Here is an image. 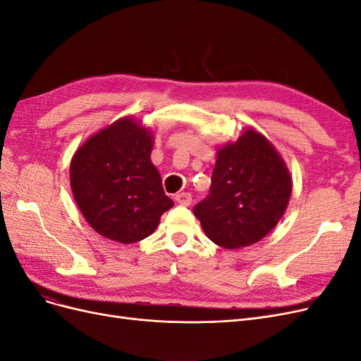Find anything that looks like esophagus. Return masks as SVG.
Wrapping results in <instances>:
<instances>
[{
  "label": "esophagus",
  "mask_w": 361,
  "mask_h": 361,
  "mask_svg": "<svg viewBox=\"0 0 361 361\" xmlns=\"http://www.w3.org/2000/svg\"><path fill=\"white\" fill-rule=\"evenodd\" d=\"M176 201H177L180 205L189 207V205L192 204V195H190V193H188V192L178 193V195H176Z\"/></svg>",
  "instance_id": "1"
}]
</instances>
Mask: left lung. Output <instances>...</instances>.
I'll list each match as a JSON object with an SVG mask.
<instances>
[{
  "label": "left lung",
  "mask_w": 361,
  "mask_h": 361,
  "mask_svg": "<svg viewBox=\"0 0 361 361\" xmlns=\"http://www.w3.org/2000/svg\"><path fill=\"white\" fill-rule=\"evenodd\" d=\"M291 195L284 160L262 133L248 129L217 153L207 197L193 208L207 236L223 248H241L268 235Z\"/></svg>",
  "instance_id": "1"
}]
</instances>
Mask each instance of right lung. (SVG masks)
Here are the masks:
<instances>
[{
	"label": "right lung",
	"mask_w": 361,
	"mask_h": 361,
	"mask_svg": "<svg viewBox=\"0 0 361 361\" xmlns=\"http://www.w3.org/2000/svg\"><path fill=\"white\" fill-rule=\"evenodd\" d=\"M150 132L120 118L75 152L70 178L75 202L99 235L122 244L150 236L173 202L150 160Z\"/></svg>",
	"instance_id": "obj_1"
}]
</instances>
